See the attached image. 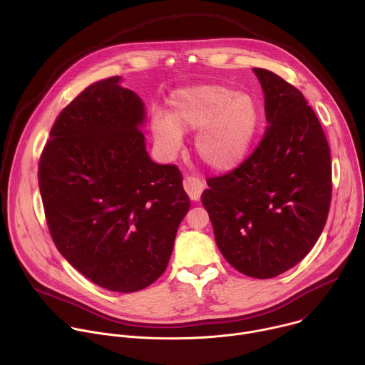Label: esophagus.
Returning a JSON list of instances; mask_svg holds the SVG:
<instances>
[{
  "instance_id": "1",
  "label": "esophagus",
  "mask_w": 365,
  "mask_h": 365,
  "mask_svg": "<svg viewBox=\"0 0 365 365\" xmlns=\"http://www.w3.org/2000/svg\"><path fill=\"white\" fill-rule=\"evenodd\" d=\"M183 187H185V192L189 195V197L192 200H197L200 197V193L205 189V185H203L202 180L187 176V178L183 179Z\"/></svg>"
}]
</instances>
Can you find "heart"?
<instances>
[{
	"label": "heart",
	"mask_w": 365,
	"mask_h": 365,
	"mask_svg": "<svg viewBox=\"0 0 365 365\" xmlns=\"http://www.w3.org/2000/svg\"><path fill=\"white\" fill-rule=\"evenodd\" d=\"M169 115L154 114L153 140L168 159L183 145V133H196L195 151L203 165L227 172L248 155L259 127L258 103L247 92L221 83H196L170 95Z\"/></svg>",
	"instance_id": "obj_1"
}]
</instances>
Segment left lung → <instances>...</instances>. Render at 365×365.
I'll return each mask as SVG.
<instances>
[{"instance_id": "left-lung-1", "label": "left lung", "mask_w": 365, "mask_h": 365, "mask_svg": "<svg viewBox=\"0 0 365 365\" xmlns=\"http://www.w3.org/2000/svg\"><path fill=\"white\" fill-rule=\"evenodd\" d=\"M252 72L264 92L263 140L240 168L207 179L200 199L227 262L245 276L272 279L321 237L332 169L327 137L302 92L270 71Z\"/></svg>"}]
</instances>
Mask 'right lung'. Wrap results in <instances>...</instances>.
<instances>
[{"label":"right lung","instance_id":"1","mask_svg":"<svg viewBox=\"0 0 365 365\" xmlns=\"http://www.w3.org/2000/svg\"><path fill=\"white\" fill-rule=\"evenodd\" d=\"M120 82L89 85L61 113L38 185L68 263L103 289L133 293L165 273L190 200L179 169L150 159L144 102Z\"/></svg>","mask_w":365,"mask_h":365}]
</instances>
